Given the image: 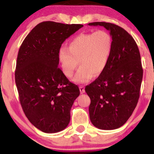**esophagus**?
Listing matches in <instances>:
<instances>
[{
	"mask_svg": "<svg viewBox=\"0 0 154 154\" xmlns=\"http://www.w3.org/2000/svg\"><path fill=\"white\" fill-rule=\"evenodd\" d=\"M79 91H80L81 93H85L84 86H79Z\"/></svg>",
	"mask_w": 154,
	"mask_h": 154,
	"instance_id": "esophagus-1",
	"label": "esophagus"
}]
</instances>
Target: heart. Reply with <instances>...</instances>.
I'll return each instance as SVG.
<instances>
[{
	"mask_svg": "<svg viewBox=\"0 0 154 154\" xmlns=\"http://www.w3.org/2000/svg\"><path fill=\"white\" fill-rule=\"evenodd\" d=\"M112 49V37L106 30L77 35L69 42L68 48H60L58 58L61 71L66 77H72L79 63L73 81L89 82L94 74L99 75L105 70Z\"/></svg>",
	"mask_w": 154,
	"mask_h": 154,
	"instance_id": "1",
	"label": "heart"
}]
</instances>
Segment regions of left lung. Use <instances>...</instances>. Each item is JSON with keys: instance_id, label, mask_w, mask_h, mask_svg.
<instances>
[{"instance_id": "obj_1", "label": "left lung", "mask_w": 154, "mask_h": 154, "mask_svg": "<svg viewBox=\"0 0 154 154\" xmlns=\"http://www.w3.org/2000/svg\"><path fill=\"white\" fill-rule=\"evenodd\" d=\"M110 32L113 49L105 70L85 87L91 98L92 124L100 130H115L132 115L140 97L143 68L135 40L121 26L108 22L89 23Z\"/></svg>"}]
</instances>
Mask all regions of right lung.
<instances>
[{
	"mask_svg": "<svg viewBox=\"0 0 154 154\" xmlns=\"http://www.w3.org/2000/svg\"><path fill=\"white\" fill-rule=\"evenodd\" d=\"M82 26L41 22L19 48L15 70L19 100L29 121L43 132L61 131L70 122V110L79 90L58 67V54L65 40Z\"/></svg>",
	"mask_w": 154,
	"mask_h": 154,
	"instance_id": "obj_1",
	"label": "right lung"
}]
</instances>
